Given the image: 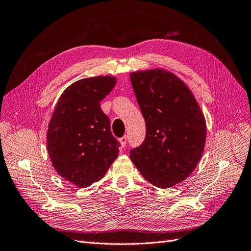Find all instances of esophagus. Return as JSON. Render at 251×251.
<instances>
[{"mask_svg":"<svg viewBox=\"0 0 251 251\" xmlns=\"http://www.w3.org/2000/svg\"><path fill=\"white\" fill-rule=\"evenodd\" d=\"M119 141H120L121 147H125V146H126V141H127V137H123V138H121Z\"/></svg>","mask_w":251,"mask_h":251,"instance_id":"esophagus-1","label":"esophagus"}]
</instances>
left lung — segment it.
Returning a JSON list of instances; mask_svg holds the SVG:
<instances>
[{"label":"left lung","instance_id":"obj_1","mask_svg":"<svg viewBox=\"0 0 251 251\" xmlns=\"http://www.w3.org/2000/svg\"><path fill=\"white\" fill-rule=\"evenodd\" d=\"M146 137L130 159L153 186L169 188L196 169L206 143V120L187 85L163 68L130 73Z\"/></svg>","mask_w":251,"mask_h":251}]
</instances>
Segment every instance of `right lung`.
I'll return each instance as SVG.
<instances>
[{
  "instance_id": "add662e5",
  "label": "right lung",
  "mask_w": 251,
  "mask_h": 251,
  "mask_svg": "<svg viewBox=\"0 0 251 251\" xmlns=\"http://www.w3.org/2000/svg\"><path fill=\"white\" fill-rule=\"evenodd\" d=\"M116 84L112 75L73 83L63 91L49 121L46 138L52 166L77 187L101 180L119 155L120 143L100 104Z\"/></svg>"
}]
</instances>
